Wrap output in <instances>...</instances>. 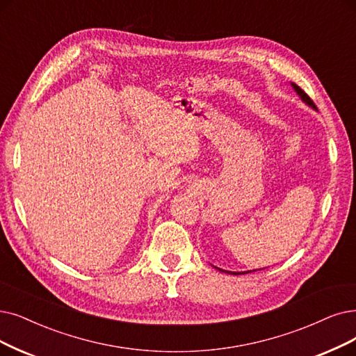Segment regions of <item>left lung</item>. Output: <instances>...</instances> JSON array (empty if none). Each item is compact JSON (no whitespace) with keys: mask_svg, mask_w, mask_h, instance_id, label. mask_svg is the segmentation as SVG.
<instances>
[{"mask_svg":"<svg viewBox=\"0 0 356 356\" xmlns=\"http://www.w3.org/2000/svg\"><path fill=\"white\" fill-rule=\"evenodd\" d=\"M291 86H292V89L295 90V93L301 97V101H302L305 105H308L309 108H312V109H314V111H317V106L314 105V102L311 101L309 96H308V95H307V93H305V92H304V90H302L300 86H296L295 83H291ZM215 268H218L219 272L231 273V275H245V273H251V270H248V272H229V270H223V268H219V267H216V266H215ZM255 270H257V268H255ZM255 270H252V272H255ZM259 270H263V268H259Z\"/></svg>","mask_w":356,"mask_h":356,"instance_id":"left-lung-1","label":"left lung"}]
</instances>
